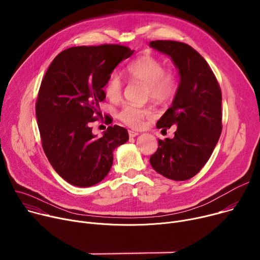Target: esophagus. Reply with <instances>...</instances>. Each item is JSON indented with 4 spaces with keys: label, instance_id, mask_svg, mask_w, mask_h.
<instances>
[{
    "label": "esophagus",
    "instance_id": "1",
    "mask_svg": "<svg viewBox=\"0 0 260 260\" xmlns=\"http://www.w3.org/2000/svg\"><path fill=\"white\" fill-rule=\"evenodd\" d=\"M138 135H139V133H137V132L128 131V136H129V138H134V137H136V136H138Z\"/></svg>",
    "mask_w": 260,
    "mask_h": 260
}]
</instances>
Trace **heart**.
Listing matches in <instances>:
<instances>
[{"mask_svg": "<svg viewBox=\"0 0 260 260\" xmlns=\"http://www.w3.org/2000/svg\"><path fill=\"white\" fill-rule=\"evenodd\" d=\"M127 75L132 81L147 85L148 94L155 100H166L177 89V77L173 70H165V63L151 55L142 56L127 67ZM123 90V81L117 73L109 76L105 85V92L111 101L120 99ZM152 115L150 109L136 105H124L118 113L119 119L131 127H141L144 119Z\"/></svg>", "mask_w": 260, "mask_h": 260, "instance_id": "obj_1", "label": "heart"}]
</instances>
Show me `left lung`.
<instances>
[{
    "label": "left lung",
    "instance_id": "8db88e82",
    "mask_svg": "<svg viewBox=\"0 0 260 260\" xmlns=\"http://www.w3.org/2000/svg\"><path fill=\"white\" fill-rule=\"evenodd\" d=\"M149 46L171 57L180 76L173 103L156 124L162 131L177 126L175 137L158 140L150 165L168 179L188 180L207 164L221 135V89L208 62L191 46L165 40Z\"/></svg>",
    "mask_w": 260,
    "mask_h": 260
}]
</instances>
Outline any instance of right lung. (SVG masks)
Masks as SVG:
<instances>
[{
  "instance_id": "1",
  "label": "right lung",
  "mask_w": 260,
  "mask_h": 260,
  "mask_svg": "<svg viewBox=\"0 0 260 260\" xmlns=\"http://www.w3.org/2000/svg\"><path fill=\"white\" fill-rule=\"evenodd\" d=\"M133 53L115 44L71 47L52 60L41 82L36 117L43 150L54 171L74 186L101 182L113 165L114 149L128 140L124 127L109 126L98 138L89 124L100 115L110 74Z\"/></svg>"
}]
</instances>
